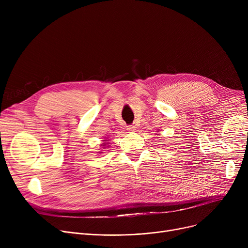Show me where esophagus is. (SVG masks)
Wrapping results in <instances>:
<instances>
[{"label": "esophagus", "instance_id": "esophagus-1", "mask_svg": "<svg viewBox=\"0 0 248 248\" xmlns=\"http://www.w3.org/2000/svg\"><path fill=\"white\" fill-rule=\"evenodd\" d=\"M126 129H127V131H128L129 133H132V132L134 131V129H135V126H134V125H127V126H126Z\"/></svg>", "mask_w": 248, "mask_h": 248}]
</instances>
